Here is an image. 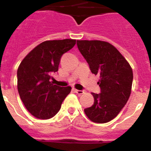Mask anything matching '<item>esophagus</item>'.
<instances>
[{
  "label": "esophagus",
  "mask_w": 151,
  "mask_h": 151,
  "mask_svg": "<svg viewBox=\"0 0 151 151\" xmlns=\"http://www.w3.org/2000/svg\"><path fill=\"white\" fill-rule=\"evenodd\" d=\"M75 92L76 93H78V95H81V94H83L84 93H85V91H80V90H75Z\"/></svg>",
  "instance_id": "1"
}]
</instances>
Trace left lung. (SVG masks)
<instances>
[{
	"instance_id": "obj_1",
	"label": "left lung",
	"mask_w": 151,
	"mask_h": 151,
	"mask_svg": "<svg viewBox=\"0 0 151 151\" xmlns=\"http://www.w3.org/2000/svg\"><path fill=\"white\" fill-rule=\"evenodd\" d=\"M77 46L91 73L100 77V93H92L94 103L85 109V114L93 122H109L129 99L133 79L132 68L117 48L107 42L77 40Z\"/></svg>"
}]
</instances>
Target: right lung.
<instances>
[{
  "mask_svg": "<svg viewBox=\"0 0 151 151\" xmlns=\"http://www.w3.org/2000/svg\"><path fill=\"white\" fill-rule=\"evenodd\" d=\"M76 42L71 39L45 41L21 62L17 71L18 91L26 109L37 118L54 117L71 91L70 86L54 85L51 74L58 72L61 56Z\"/></svg>",
  "mask_w": 151,
  "mask_h": 151,
  "instance_id": "right-lung-1",
  "label": "right lung"
}]
</instances>
